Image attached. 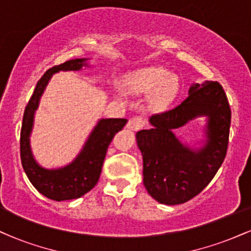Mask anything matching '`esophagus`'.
<instances>
[{"mask_svg":"<svg viewBox=\"0 0 251 251\" xmlns=\"http://www.w3.org/2000/svg\"><path fill=\"white\" fill-rule=\"evenodd\" d=\"M145 125V120L142 117H133L128 120L127 123V128L132 129V131H138Z\"/></svg>","mask_w":251,"mask_h":251,"instance_id":"esophagus-1","label":"esophagus"}]
</instances>
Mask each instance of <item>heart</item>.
Instances as JSON below:
<instances>
[{
	"label": "heart",
	"mask_w": 251,
	"mask_h": 251,
	"mask_svg": "<svg viewBox=\"0 0 251 251\" xmlns=\"http://www.w3.org/2000/svg\"><path fill=\"white\" fill-rule=\"evenodd\" d=\"M123 87L128 93L148 96L149 108L160 112L168 108L179 92V80L162 67H145L132 72L124 77Z\"/></svg>",
	"instance_id": "obj_1"
}]
</instances>
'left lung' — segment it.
I'll return each mask as SVG.
<instances>
[{"mask_svg": "<svg viewBox=\"0 0 251 251\" xmlns=\"http://www.w3.org/2000/svg\"><path fill=\"white\" fill-rule=\"evenodd\" d=\"M207 117V139L192 149L173 133L191 120ZM152 127L137 132L143 155L144 185L151 197L166 205L185 203L215 177L226 154L231 111L220 82L194 83L177 107L150 118Z\"/></svg>", "mask_w": 251, "mask_h": 251, "instance_id": "1", "label": "left lung"}]
</instances>
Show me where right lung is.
<instances>
[{
  "label": "right lung",
  "instance_id": "obj_1",
  "mask_svg": "<svg viewBox=\"0 0 251 251\" xmlns=\"http://www.w3.org/2000/svg\"><path fill=\"white\" fill-rule=\"evenodd\" d=\"M87 60H70L46 72L36 83L22 120L20 150L25 175L40 194L56 201L75 200L97 185L109 143L114 134L123 129L127 123V119H100L75 159L62 168L45 169L35 160L30 149V133L34 126L35 111L39 107L43 92L53 74L60 71H80L82 67H88Z\"/></svg>",
  "mask_w": 251,
  "mask_h": 251
}]
</instances>
